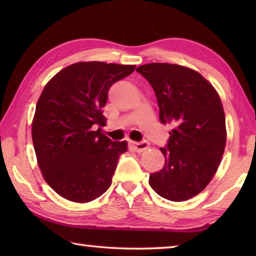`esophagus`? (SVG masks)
Here are the masks:
<instances>
[{
    "instance_id": "34e87169",
    "label": "esophagus",
    "mask_w": 256,
    "mask_h": 256,
    "mask_svg": "<svg viewBox=\"0 0 256 256\" xmlns=\"http://www.w3.org/2000/svg\"><path fill=\"white\" fill-rule=\"evenodd\" d=\"M131 144L138 152H142V151H144L149 146V144L146 140L141 142H131Z\"/></svg>"
}]
</instances>
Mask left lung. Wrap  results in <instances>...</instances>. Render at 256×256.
I'll list each match as a JSON object with an SVG mask.
<instances>
[{
  "instance_id": "left-lung-1",
  "label": "left lung",
  "mask_w": 256,
  "mask_h": 256,
  "mask_svg": "<svg viewBox=\"0 0 256 256\" xmlns=\"http://www.w3.org/2000/svg\"><path fill=\"white\" fill-rule=\"evenodd\" d=\"M152 86L159 120L170 125L162 170L149 177L156 193L180 202L198 196L210 183L226 146V118L216 89L192 68L150 63L136 68Z\"/></svg>"
}]
</instances>
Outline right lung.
Segmentation results:
<instances>
[{"label":"right lung","instance_id":"1","mask_svg":"<svg viewBox=\"0 0 256 256\" xmlns=\"http://www.w3.org/2000/svg\"><path fill=\"white\" fill-rule=\"evenodd\" d=\"M136 66L79 62L47 82L32 120V142L44 180L66 200L86 203L110 188L126 141L102 133L108 90Z\"/></svg>","mask_w":256,"mask_h":256}]
</instances>
